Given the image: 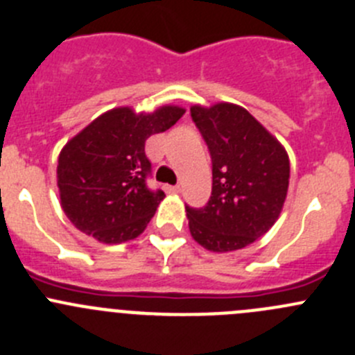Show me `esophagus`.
<instances>
[{
  "label": "esophagus",
  "instance_id": "esophagus-1",
  "mask_svg": "<svg viewBox=\"0 0 355 355\" xmlns=\"http://www.w3.org/2000/svg\"><path fill=\"white\" fill-rule=\"evenodd\" d=\"M164 190L167 191V193H180L181 188H180V187H165Z\"/></svg>",
  "mask_w": 355,
  "mask_h": 355
}]
</instances>
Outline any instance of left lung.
<instances>
[{"instance_id": "left-lung-1", "label": "left lung", "mask_w": 355, "mask_h": 355, "mask_svg": "<svg viewBox=\"0 0 355 355\" xmlns=\"http://www.w3.org/2000/svg\"><path fill=\"white\" fill-rule=\"evenodd\" d=\"M190 111L212 158L207 205L187 207L191 237L212 252L248 248L281 216L289 187L288 151L239 104H195Z\"/></svg>"}]
</instances>
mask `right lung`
Returning <instances> with one entry per match:
<instances>
[{
    "instance_id": "add662e5",
    "label": "right lung",
    "mask_w": 355,
    "mask_h": 355,
    "mask_svg": "<svg viewBox=\"0 0 355 355\" xmlns=\"http://www.w3.org/2000/svg\"><path fill=\"white\" fill-rule=\"evenodd\" d=\"M184 113L174 104L151 113L113 107L64 144L57 164L60 207L80 232L101 244H121L143 234L165 197L146 187L151 164L144 143Z\"/></svg>"
}]
</instances>
